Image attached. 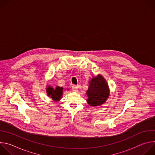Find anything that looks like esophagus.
I'll return each instance as SVG.
<instances>
[{"instance_id":"1","label":"esophagus","mask_w":155,"mask_h":155,"mask_svg":"<svg viewBox=\"0 0 155 155\" xmlns=\"http://www.w3.org/2000/svg\"><path fill=\"white\" fill-rule=\"evenodd\" d=\"M72 91H78V86H75V85H73L72 86Z\"/></svg>"}]
</instances>
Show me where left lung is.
Instances as JSON below:
<instances>
[{"label": "left lung", "mask_w": 155, "mask_h": 155, "mask_svg": "<svg viewBox=\"0 0 155 155\" xmlns=\"http://www.w3.org/2000/svg\"><path fill=\"white\" fill-rule=\"evenodd\" d=\"M87 103L90 106L97 107L104 104L110 95V89L105 79L99 74L89 81V87L86 93Z\"/></svg>", "instance_id": "obj_1"}]
</instances>
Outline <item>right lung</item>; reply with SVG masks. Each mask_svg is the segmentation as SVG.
<instances>
[{"mask_svg": "<svg viewBox=\"0 0 155 155\" xmlns=\"http://www.w3.org/2000/svg\"><path fill=\"white\" fill-rule=\"evenodd\" d=\"M46 91L48 97H51L53 101L58 102L62 98L63 94V87L56 86L53 88L50 85H48L46 88Z\"/></svg>", "mask_w": 155, "mask_h": 155, "instance_id": "obj_1", "label": "right lung"}]
</instances>
